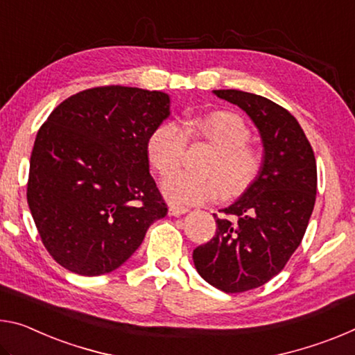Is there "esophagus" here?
<instances>
[{
  "label": "esophagus",
  "mask_w": 355,
  "mask_h": 355,
  "mask_svg": "<svg viewBox=\"0 0 355 355\" xmlns=\"http://www.w3.org/2000/svg\"><path fill=\"white\" fill-rule=\"evenodd\" d=\"M189 210L184 207H171L168 208V215L171 216H182V215H187Z\"/></svg>",
  "instance_id": "esophagus-1"
}]
</instances>
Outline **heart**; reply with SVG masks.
<instances>
[{
    "label": "heart",
    "mask_w": 355,
    "mask_h": 355,
    "mask_svg": "<svg viewBox=\"0 0 355 355\" xmlns=\"http://www.w3.org/2000/svg\"><path fill=\"white\" fill-rule=\"evenodd\" d=\"M188 136L205 139L215 150L200 168L204 172L180 171L162 182V194L175 205L204 204L223 194L237 196L254 182L261 171V156L248 145L251 131L237 114L218 110L187 123ZM187 132L175 121H164L150 134L147 156L161 175L182 164L187 150Z\"/></svg>",
    "instance_id": "1"
}]
</instances>
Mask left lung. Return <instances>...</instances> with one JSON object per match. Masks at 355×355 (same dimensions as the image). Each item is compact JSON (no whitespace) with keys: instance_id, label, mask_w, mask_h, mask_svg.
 Returning a JSON list of instances; mask_svg holds the SVG:
<instances>
[{"instance_id":"left-lung-1","label":"left lung","mask_w":355,"mask_h":355,"mask_svg":"<svg viewBox=\"0 0 355 355\" xmlns=\"http://www.w3.org/2000/svg\"><path fill=\"white\" fill-rule=\"evenodd\" d=\"M246 112L261 134L263 161L241 198L216 218V234L193 251L207 283L235 294L278 275L302 243L316 200V157L299 121L259 94L215 89Z\"/></svg>"}]
</instances>
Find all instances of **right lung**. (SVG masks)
Returning a JSON list of instances; mask_svg holds the SVG:
<instances>
[{
  "mask_svg": "<svg viewBox=\"0 0 355 355\" xmlns=\"http://www.w3.org/2000/svg\"><path fill=\"white\" fill-rule=\"evenodd\" d=\"M168 115V94L121 85L85 89L49 115L33 147L26 199L61 267L110 273L167 215L147 140Z\"/></svg>",
  "mask_w": 355,
  "mask_h": 355,
  "instance_id": "1",
  "label": "right lung"
}]
</instances>
